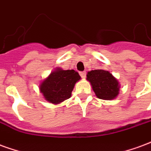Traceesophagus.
<instances>
[{
    "label": "esophagus",
    "instance_id": "1",
    "mask_svg": "<svg viewBox=\"0 0 151 151\" xmlns=\"http://www.w3.org/2000/svg\"><path fill=\"white\" fill-rule=\"evenodd\" d=\"M80 75L83 79H84L86 77V71H81V72H80Z\"/></svg>",
    "mask_w": 151,
    "mask_h": 151
}]
</instances>
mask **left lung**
<instances>
[{"label": "left lung", "mask_w": 151, "mask_h": 151, "mask_svg": "<svg viewBox=\"0 0 151 151\" xmlns=\"http://www.w3.org/2000/svg\"><path fill=\"white\" fill-rule=\"evenodd\" d=\"M87 80L99 99L113 100L119 94V82L109 71L101 69L92 70L88 72Z\"/></svg>", "instance_id": "8db88e82"}]
</instances>
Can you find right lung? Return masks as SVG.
I'll return each instance as SVG.
<instances>
[{
  "label": "right lung",
  "instance_id": "add662e5",
  "mask_svg": "<svg viewBox=\"0 0 151 151\" xmlns=\"http://www.w3.org/2000/svg\"><path fill=\"white\" fill-rule=\"evenodd\" d=\"M80 79L77 71L58 68L41 83L39 89L48 102L58 104L71 97L75 84Z\"/></svg>",
  "mask_w": 151,
  "mask_h": 151
}]
</instances>
